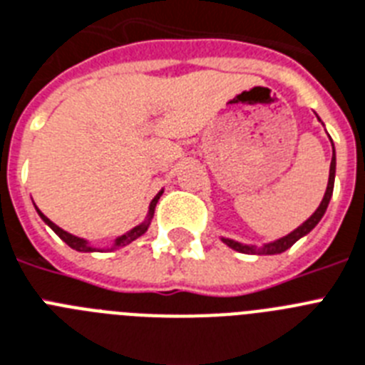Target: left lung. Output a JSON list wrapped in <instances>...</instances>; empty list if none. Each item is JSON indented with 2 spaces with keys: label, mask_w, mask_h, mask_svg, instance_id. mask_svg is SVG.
<instances>
[{
  "label": "left lung",
  "mask_w": 365,
  "mask_h": 365,
  "mask_svg": "<svg viewBox=\"0 0 365 365\" xmlns=\"http://www.w3.org/2000/svg\"><path fill=\"white\" fill-rule=\"evenodd\" d=\"M319 119V117H317ZM321 121V119H319ZM332 141V140H330ZM334 179H336V149H334V143H332V162H330V173H328V185H327V192L323 195V201L319 203L317 210L309 216L304 224H300L297 230H293L289 235L282 237V239H276L272 242H267V244H261V246H255V244H242L239 240H233V239H227V237H220L222 242L227 244L230 248H233L235 252H240V254H252V255H276V254H282L285 250H289L293 246L297 240H300L302 237L309 233V231L315 227V225L321 222V218L324 216L328 209V203L332 200V192H334Z\"/></svg>",
  "instance_id": "8db88e82"
}]
</instances>
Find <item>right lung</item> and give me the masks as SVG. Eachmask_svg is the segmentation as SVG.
Here are the masks:
<instances>
[{"label": "right lung", "mask_w": 365, "mask_h": 365, "mask_svg": "<svg viewBox=\"0 0 365 365\" xmlns=\"http://www.w3.org/2000/svg\"><path fill=\"white\" fill-rule=\"evenodd\" d=\"M162 192H164V190H160V192H158V194H156L155 197H153V201H150V203H149V212H147L145 220H143V222H141L140 225H135V227H132L130 231H126V233H123V235H119V237H115V240H113V242H111V246H108V248H96V246H93V244L89 242V240H87V239H81V237H76V235H71V233H68V231L61 230L59 225L53 224L52 220L46 218V216L42 215L41 210H38V207H35V209H37V212H38V216H41V218H42V222H44V224H46L48 227H50V230H52L53 233H56L57 237H59V239L63 240V242H67L72 250H76V252H102V250H108V252H111V250L123 248V246H126V244H130L132 240L140 239L141 235H143L147 230H149L150 222H153V216H155V207H156V203H158V200H160ZM33 205H35V203H33Z\"/></svg>", "instance_id": "1"}]
</instances>
